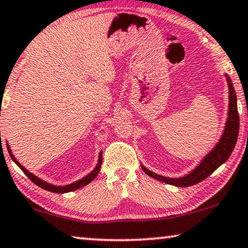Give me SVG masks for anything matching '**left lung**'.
Masks as SVG:
<instances>
[{
    "instance_id": "obj_1",
    "label": "left lung",
    "mask_w": 248,
    "mask_h": 248,
    "mask_svg": "<svg viewBox=\"0 0 248 248\" xmlns=\"http://www.w3.org/2000/svg\"><path fill=\"white\" fill-rule=\"evenodd\" d=\"M229 86V111H228V119L225 125V131L222 134L220 140L216 147L201 160V163L195 167L192 172L187 174L183 177H177V179H170V177H165L158 174L153 173L151 170L141 166L144 172L153 179L158 180L160 182L172 184V186L186 187L194 186L215 172L221 164H224L226 160L229 158L235 148L237 138H238L239 131V114L237 110V96L235 89H233L232 83L230 78L226 75Z\"/></svg>"
}]
</instances>
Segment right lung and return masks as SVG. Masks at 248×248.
Listing matches in <instances>:
<instances>
[{
    "mask_svg": "<svg viewBox=\"0 0 248 248\" xmlns=\"http://www.w3.org/2000/svg\"><path fill=\"white\" fill-rule=\"evenodd\" d=\"M6 146H8V151H9L10 156H11V158H12L13 160H15V163L16 164V165H18V166L20 167V169L23 170V173L26 174V175H27L28 177H29V179H30L31 181H32V182H33L34 184H37L38 186H40L41 189L47 190V191H50V192H54V193L72 192V191H75V190L79 189V187L86 186V184H89L90 182H92V181H93L94 179H95V176L97 175V173L100 172L101 165H102V152H100V154H99V160H97V164H96L95 169H94V170H92V172H91V173L89 174V175H86L85 177H83L82 180L76 181V182H74V183L68 184V186H53V184H49V183L45 182V181H43V180H40L39 177H37L36 175H33L32 173H30L29 170L24 169V167H23L22 165H21V164L18 162V160L16 159L15 156L12 155V152H11V149H10L9 145H6Z\"/></svg>",
    "mask_w": 248,
    "mask_h": 248,
    "instance_id": "right-lung-1",
    "label": "right lung"
}]
</instances>
